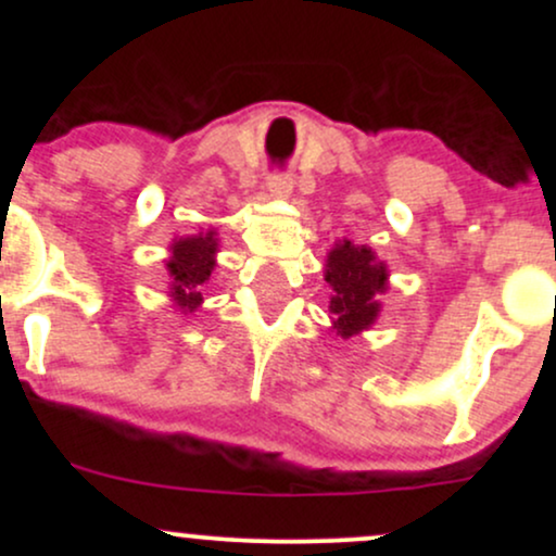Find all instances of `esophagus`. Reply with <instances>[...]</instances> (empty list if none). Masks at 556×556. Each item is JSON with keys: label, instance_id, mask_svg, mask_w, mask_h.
<instances>
[{"label": "esophagus", "instance_id": "obj_1", "mask_svg": "<svg viewBox=\"0 0 556 556\" xmlns=\"http://www.w3.org/2000/svg\"><path fill=\"white\" fill-rule=\"evenodd\" d=\"M269 190L274 195L287 198L292 193V177L290 175H271L269 177Z\"/></svg>", "mask_w": 556, "mask_h": 556}]
</instances>
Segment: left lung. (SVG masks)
I'll list each match as a JSON object with an SVG mask.
<instances>
[{
    "mask_svg": "<svg viewBox=\"0 0 556 556\" xmlns=\"http://www.w3.org/2000/svg\"><path fill=\"white\" fill-rule=\"evenodd\" d=\"M327 282L334 290L329 308L334 314L337 334L353 337L355 331L371 327L379 314L376 295L387 290L384 264H379L368 248H355L344 240L329 253Z\"/></svg>",
    "mask_w": 556,
    "mask_h": 556,
    "instance_id": "1",
    "label": "left lung"
}]
</instances>
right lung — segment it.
Returning <instances> with one entry per match:
<instances>
[{"instance_id": "right-lung-1", "label": "right lung", "mask_w": 556, "mask_h": 556, "mask_svg": "<svg viewBox=\"0 0 556 556\" xmlns=\"http://www.w3.org/2000/svg\"><path fill=\"white\" fill-rule=\"evenodd\" d=\"M216 240L212 235L206 238H185L172 245L169 269V290L177 305L185 311H195L201 305V290L208 282L214 269Z\"/></svg>"}]
</instances>
